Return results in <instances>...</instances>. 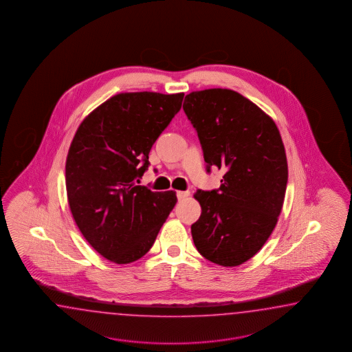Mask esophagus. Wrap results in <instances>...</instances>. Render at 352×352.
Instances as JSON below:
<instances>
[{
	"mask_svg": "<svg viewBox=\"0 0 352 352\" xmlns=\"http://www.w3.org/2000/svg\"><path fill=\"white\" fill-rule=\"evenodd\" d=\"M189 195H190L189 190H178V192H177V195H178L179 199H184V198L189 197Z\"/></svg>",
	"mask_w": 352,
	"mask_h": 352,
	"instance_id": "esophagus-1",
	"label": "esophagus"
}]
</instances>
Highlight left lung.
<instances>
[{
    "label": "left lung",
    "mask_w": 352,
    "mask_h": 352,
    "mask_svg": "<svg viewBox=\"0 0 352 352\" xmlns=\"http://www.w3.org/2000/svg\"><path fill=\"white\" fill-rule=\"evenodd\" d=\"M183 109L207 173L225 170L219 189L195 195L202 213L190 227L193 243L217 265H240L264 246L280 214L288 182L280 133L263 109L226 88L187 94Z\"/></svg>",
    "instance_id": "obj_1"
}]
</instances>
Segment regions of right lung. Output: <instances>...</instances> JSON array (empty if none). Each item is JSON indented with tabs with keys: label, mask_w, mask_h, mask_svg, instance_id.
<instances>
[{
	"label": "right lung",
	"mask_w": 352,
	"mask_h": 352,
	"mask_svg": "<svg viewBox=\"0 0 352 352\" xmlns=\"http://www.w3.org/2000/svg\"><path fill=\"white\" fill-rule=\"evenodd\" d=\"M184 94H120L79 125L65 163L73 219L103 258L129 264L142 258L177 204L174 190L138 186L148 153L179 112Z\"/></svg>",
	"instance_id": "1"
}]
</instances>
